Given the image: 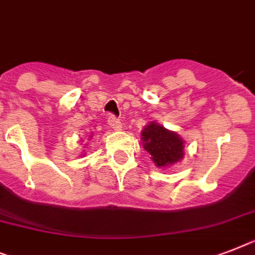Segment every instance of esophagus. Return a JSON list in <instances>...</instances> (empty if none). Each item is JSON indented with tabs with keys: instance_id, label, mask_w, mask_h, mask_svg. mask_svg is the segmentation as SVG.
Wrapping results in <instances>:
<instances>
[{
	"instance_id": "34e87169",
	"label": "esophagus",
	"mask_w": 255,
	"mask_h": 255,
	"mask_svg": "<svg viewBox=\"0 0 255 255\" xmlns=\"http://www.w3.org/2000/svg\"><path fill=\"white\" fill-rule=\"evenodd\" d=\"M107 123H109V126L113 129H121L122 128V123L119 119H117V118L114 117V115H109V118H107Z\"/></svg>"
}]
</instances>
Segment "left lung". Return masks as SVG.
Here are the masks:
<instances>
[{
	"label": "left lung",
	"mask_w": 255,
	"mask_h": 255,
	"mask_svg": "<svg viewBox=\"0 0 255 255\" xmlns=\"http://www.w3.org/2000/svg\"><path fill=\"white\" fill-rule=\"evenodd\" d=\"M142 146L158 169H167L185 157V140L157 122H149L141 131Z\"/></svg>",
	"instance_id": "obj_1"
}]
</instances>
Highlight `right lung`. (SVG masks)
<instances>
[{
	"instance_id": "obj_1",
	"label": "right lung",
	"mask_w": 255,
	"mask_h": 255,
	"mask_svg": "<svg viewBox=\"0 0 255 255\" xmlns=\"http://www.w3.org/2000/svg\"><path fill=\"white\" fill-rule=\"evenodd\" d=\"M93 134V133H92ZM90 137H93V136H90ZM84 156H85V154H84Z\"/></svg>"
}]
</instances>
